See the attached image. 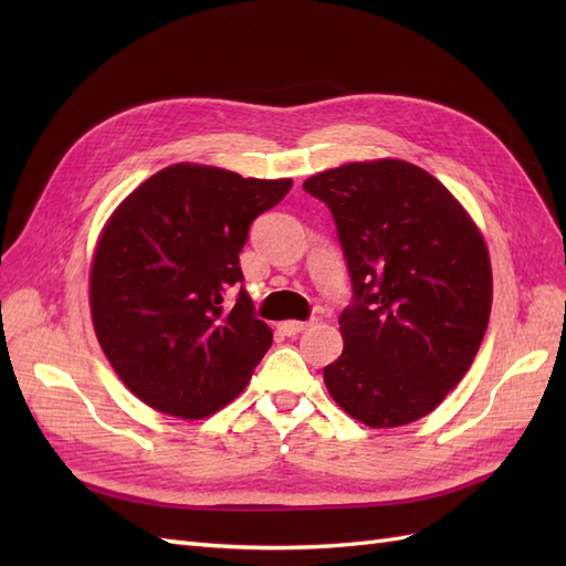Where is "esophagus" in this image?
<instances>
[{"instance_id":"obj_1","label":"esophagus","mask_w":566,"mask_h":566,"mask_svg":"<svg viewBox=\"0 0 566 566\" xmlns=\"http://www.w3.org/2000/svg\"><path fill=\"white\" fill-rule=\"evenodd\" d=\"M312 325V321H283L281 325H279V331L283 333V335H287V337H295V335H300L302 331H306Z\"/></svg>"}]
</instances>
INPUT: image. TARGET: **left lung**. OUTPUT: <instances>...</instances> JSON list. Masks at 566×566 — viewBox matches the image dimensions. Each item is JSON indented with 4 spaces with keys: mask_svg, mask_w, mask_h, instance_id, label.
Returning a JSON list of instances; mask_svg holds the SVG:
<instances>
[{
    "mask_svg": "<svg viewBox=\"0 0 566 566\" xmlns=\"http://www.w3.org/2000/svg\"><path fill=\"white\" fill-rule=\"evenodd\" d=\"M328 205L354 300L323 368L331 397L368 427L413 422L462 380L491 314V264L470 214L424 169L349 163L304 181Z\"/></svg>",
    "mask_w": 566,
    "mask_h": 566,
    "instance_id": "left-lung-1",
    "label": "left lung"
}]
</instances>
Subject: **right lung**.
I'll use <instances>...</instances> for the list:
<instances>
[{
    "instance_id": "1",
    "label": "right lung",
    "mask_w": 566,
    "mask_h": 566,
    "mask_svg": "<svg viewBox=\"0 0 566 566\" xmlns=\"http://www.w3.org/2000/svg\"><path fill=\"white\" fill-rule=\"evenodd\" d=\"M290 179L179 163L132 191L98 238L90 304L111 366L150 408L198 420L233 401L271 347L238 252Z\"/></svg>"
}]
</instances>
